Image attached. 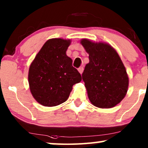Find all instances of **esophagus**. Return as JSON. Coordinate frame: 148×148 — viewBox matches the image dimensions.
Here are the masks:
<instances>
[{"mask_svg":"<svg viewBox=\"0 0 148 148\" xmlns=\"http://www.w3.org/2000/svg\"><path fill=\"white\" fill-rule=\"evenodd\" d=\"M78 71H79V72L80 73L82 74V73H83V71H84V67L83 66L79 67V68L78 69Z\"/></svg>","mask_w":148,"mask_h":148,"instance_id":"obj_1","label":"esophagus"}]
</instances>
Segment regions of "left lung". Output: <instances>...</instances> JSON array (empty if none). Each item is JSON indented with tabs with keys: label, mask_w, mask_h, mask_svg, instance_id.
<instances>
[{
	"label": "left lung",
	"mask_w": 148,
	"mask_h": 148,
	"mask_svg": "<svg viewBox=\"0 0 148 148\" xmlns=\"http://www.w3.org/2000/svg\"><path fill=\"white\" fill-rule=\"evenodd\" d=\"M81 44L89 54L82 73L92 104L99 108H112L126 95L128 77L118 53L107 43L83 39Z\"/></svg>",
	"instance_id": "obj_1"
}]
</instances>
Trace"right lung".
Masks as SVG:
<instances>
[{
	"label": "right lung",
	"instance_id": "add662e5",
	"mask_svg": "<svg viewBox=\"0 0 148 148\" xmlns=\"http://www.w3.org/2000/svg\"><path fill=\"white\" fill-rule=\"evenodd\" d=\"M71 40L51 39L45 43L32 61L28 71L30 90L34 99L46 107L65 102L81 74L72 66L66 51Z\"/></svg>",
	"mask_w": 148,
	"mask_h": 148
}]
</instances>
